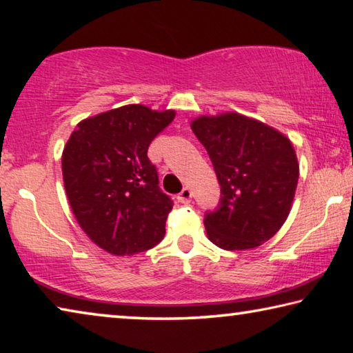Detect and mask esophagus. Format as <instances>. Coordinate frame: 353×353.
I'll use <instances>...</instances> for the list:
<instances>
[{"label": "esophagus", "instance_id": "1", "mask_svg": "<svg viewBox=\"0 0 353 353\" xmlns=\"http://www.w3.org/2000/svg\"><path fill=\"white\" fill-rule=\"evenodd\" d=\"M191 198H193V191H191L188 187H185L181 193H179L177 199L179 202H182V204H188V202L191 201Z\"/></svg>", "mask_w": 353, "mask_h": 353}]
</instances>
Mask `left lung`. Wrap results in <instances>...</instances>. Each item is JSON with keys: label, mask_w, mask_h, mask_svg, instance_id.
Returning <instances> with one entry per match:
<instances>
[{"label": "left lung", "mask_w": 353, "mask_h": 353, "mask_svg": "<svg viewBox=\"0 0 353 353\" xmlns=\"http://www.w3.org/2000/svg\"><path fill=\"white\" fill-rule=\"evenodd\" d=\"M221 185L216 212L205 214L208 240L224 250L261 246L288 218L299 181L297 155L288 137L236 112L191 121Z\"/></svg>", "instance_id": "1"}]
</instances>
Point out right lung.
I'll return each mask as SVG.
<instances>
[{"mask_svg": "<svg viewBox=\"0 0 353 353\" xmlns=\"http://www.w3.org/2000/svg\"><path fill=\"white\" fill-rule=\"evenodd\" d=\"M174 117L129 104L82 119L70 135L65 193L77 224L105 252H145L163 238L172 201L159 188L148 148Z\"/></svg>", "mask_w": 353, "mask_h": 353, "instance_id": "obj_1", "label": "right lung"}]
</instances>
